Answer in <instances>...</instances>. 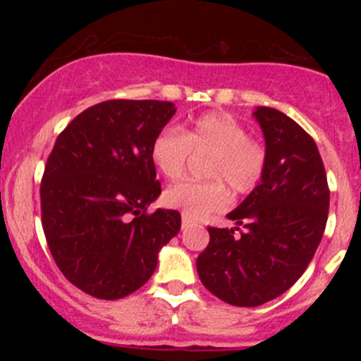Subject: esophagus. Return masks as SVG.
Instances as JSON below:
<instances>
[{
  "label": "esophagus",
  "instance_id": "esophagus-1",
  "mask_svg": "<svg viewBox=\"0 0 361 361\" xmlns=\"http://www.w3.org/2000/svg\"><path fill=\"white\" fill-rule=\"evenodd\" d=\"M190 224H192V221H190L188 217H185V215H183V217H181V227H183V229H186V227H188Z\"/></svg>",
  "mask_w": 361,
  "mask_h": 361
}]
</instances>
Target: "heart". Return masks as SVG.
<instances>
[{"instance_id":"heart-1","label":"heart","mask_w":361,"mask_h":361,"mask_svg":"<svg viewBox=\"0 0 361 361\" xmlns=\"http://www.w3.org/2000/svg\"><path fill=\"white\" fill-rule=\"evenodd\" d=\"M209 154L204 173L209 180H186L164 192L169 209L186 217L202 219L226 209L229 188L234 195H250L263 181L268 168V149L263 140L227 111H207L185 127H164L151 142V161L166 180L183 176L192 156Z\"/></svg>"}]
</instances>
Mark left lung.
<instances>
[{
    "label": "left lung",
    "instance_id": "1",
    "mask_svg": "<svg viewBox=\"0 0 361 361\" xmlns=\"http://www.w3.org/2000/svg\"><path fill=\"white\" fill-rule=\"evenodd\" d=\"M268 168L263 181L227 217L239 227H207L197 258L204 287L238 307L276 299L300 279L327 222L329 186L316 142L280 110L258 106ZM243 229L241 230L240 227Z\"/></svg>",
    "mask_w": 361,
    "mask_h": 361
}]
</instances>
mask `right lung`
Listing matches in <instances>:
<instances>
[{"instance_id":"obj_1","label":"right lung","mask_w":361,"mask_h":361,"mask_svg":"<svg viewBox=\"0 0 361 361\" xmlns=\"http://www.w3.org/2000/svg\"><path fill=\"white\" fill-rule=\"evenodd\" d=\"M175 111L171 102L106 100L57 135L40 181L44 234L62 275L91 297L139 290L180 231L178 210L147 212L161 193L151 142Z\"/></svg>"}]
</instances>
